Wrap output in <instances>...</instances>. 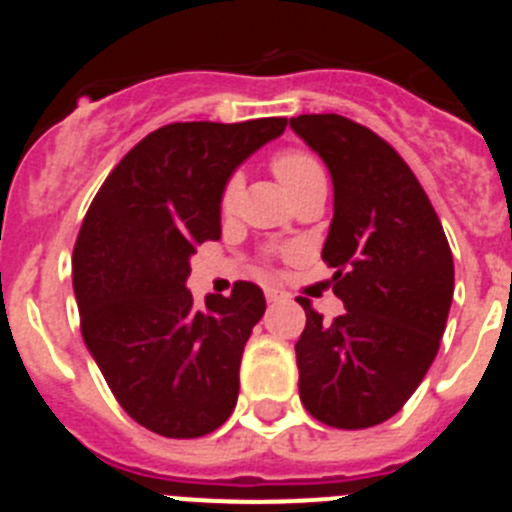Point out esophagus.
I'll list each match as a JSON object with an SVG mask.
<instances>
[{
    "label": "esophagus",
    "mask_w": 512,
    "mask_h": 512,
    "mask_svg": "<svg viewBox=\"0 0 512 512\" xmlns=\"http://www.w3.org/2000/svg\"><path fill=\"white\" fill-rule=\"evenodd\" d=\"M264 295H266V302H282L284 297H287L282 289H277V287H266Z\"/></svg>",
    "instance_id": "esophagus-1"
}]
</instances>
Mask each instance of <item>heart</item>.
<instances>
[{
	"instance_id": "heart-1",
	"label": "heart",
	"mask_w": 512,
	"mask_h": 512,
	"mask_svg": "<svg viewBox=\"0 0 512 512\" xmlns=\"http://www.w3.org/2000/svg\"><path fill=\"white\" fill-rule=\"evenodd\" d=\"M271 171L277 174V179L282 182V187L287 192H292L295 187H300L305 179L320 174L323 166L318 164V158L310 156L305 151H297V148H289V151H279L277 156L271 158ZM235 202H238V179H228V184L223 187V194H220V210L225 215L235 210Z\"/></svg>"
}]
</instances>
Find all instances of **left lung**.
Returning <instances> with one entry per match:
<instances>
[{
    "label": "left lung",
    "instance_id": "1",
    "mask_svg": "<svg viewBox=\"0 0 512 512\" xmlns=\"http://www.w3.org/2000/svg\"><path fill=\"white\" fill-rule=\"evenodd\" d=\"M292 130L333 179L323 261L346 312L307 325L295 343L300 400L320 423L361 431L402 410L441 346L454 259L436 210L400 153L341 115H300Z\"/></svg>",
    "mask_w": 512,
    "mask_h": 512
}]
</instances>
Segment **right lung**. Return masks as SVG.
<instances>
[{"instance_id":"right-lung-1","label":"right lung","mask_w":512,"mask_h":512,"mask_svg":"<svg viewBox=\"0 0 512 512\" xmlns=\"http://www.w3.org/2000/svg\"><path fill=\"white\" fill-rule=\"evenodd\" d=\"M284 128L287 117L153 130L110 171L81 223V336L122 410L158 436H207L233 413L264 292L235 282L230 297L194 307L189 259L220 238V194L235 166Z\"/></svg>"}]
</instances>
